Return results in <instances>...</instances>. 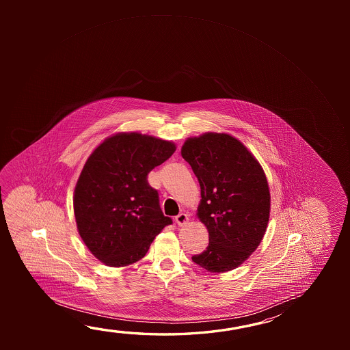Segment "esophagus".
Returning a JSON list of instances; mask_svg holds the SVG:
<instances>
[{
  "label": "esophagus",
  "instance_id": "esophagus-1",
  "mask_svg": "<svg viewBox=\"0 0 350 350\" xmlns=\"http://www.w3.org/2000/svg\"><path fill=\"white\" fill-rule=\"evenodd\" d=\"M188 221H189V216L184 212H180L178 216H176V222H177L178 226H184Z\"/></svg>",
  "mask_w": 350,
  "mask_h": 350
}]
</instances>
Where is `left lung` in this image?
Segmentation results:
<instances>
[{
	"label": "left lung",
	"mask_w": 350,
	"mask_h": 350,
	"mask_svg": "<svg viewBox=\"0 0 350 350\" xmlns=\"http://www.w3.org/2000/svg\"><path fill=\"white\" fill-rule=\"evenodd\" d=\"M182 156L200 184L198 217L208 230V247L191 260L210 272L234 269L256 250L269 224L264 170L238 139L224 133L188 139Z\"/></svg>",
	"instance_id": "left-lung-1"
}]
</instances>
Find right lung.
I'll return each instance as SVG.
<instances>
[{
	"mask_svg": "<svg viewBox=\"0 0 350 350\" xmlns=\"http://www.w3.org/2000/svg\"><path fill=\"white\" fill-rule=\"evenodd\" d=\"M176 145L139 133H120L94 150L75 190L78 232L95 258L111 267L139 261L172 218L160 207L148 174Z\"/></svg>",
	"mask_w": 350,
	"mask_h": 350,
	"instance_id": "add662e5",
	"label": "right lung"
}]
</instances>
